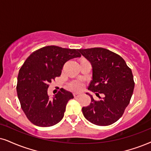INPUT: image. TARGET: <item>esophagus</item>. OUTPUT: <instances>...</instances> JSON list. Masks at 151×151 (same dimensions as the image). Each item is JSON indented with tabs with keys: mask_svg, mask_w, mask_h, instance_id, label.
I'll list each match as a JSON object with an SVG mask.
<instances>
[{
	"mask_svg": "<svg viewBox=\"0 0 151 151\" xmlns=\"http://www.w3.org/2000/svg\"><path fill=\"white\" fill-rule=\"evenodd\" d=\"M81 93H74V97L75 98H79L80 96H81Z\"/></svg>",
	"mask_w": 151,
	"mask_h": 151,
	"instance_id": "obj_1",
	"label": "esophagus"
}]
</instances>
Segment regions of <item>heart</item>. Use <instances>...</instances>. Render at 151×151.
<instances>
[{"label":"heart","mask_w":151,"mask_h":151,"mask_svg":"<svg viewBox=\"0 0 151 151\" xmlns=\"http://www.w3.org/2000/svg\"><path fill=\"white\" fill-rule=\"evenodd\" d=\"M83 87V82L81 80H76L70 83V88L74 91H80Z\"/></svg>","instance_id":"1"}]
</instances>
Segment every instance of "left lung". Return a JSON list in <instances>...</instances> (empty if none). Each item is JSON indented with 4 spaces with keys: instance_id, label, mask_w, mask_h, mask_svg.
Returning a JSON list of instances; mask_svg holds the SVG:
<instances>
[{
    "instance_id": "obj_1",
    "label": "left lung",
    "mask_w": 151,
    "mask_h": 151,
    "mask_svg": "<svg viewBox=\"0 0 151 151\" xmlns=\"http://www.w3.org/2000/svg\"><path fill=\"white\" fill-rule=\"evenodd\" d=\"M79 51L92 65L93 78L88 89L100 99L95 100L87 93L91 102L82 108V113L95 125H111L123 116L132 95L134 82L132 70L122 57L108 49L92 48ZM99 93L104 94V98L100 97Z\"/></svg>"
}]
</instances>
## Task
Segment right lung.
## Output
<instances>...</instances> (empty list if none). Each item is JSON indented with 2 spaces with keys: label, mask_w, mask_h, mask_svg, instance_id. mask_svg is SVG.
Masks as SVG:
<instances>
[{
  "label": "right lung",
  "mask_w": 151,
  "mask_h": 151,
  "mask_svg": "<svg viewBox=\"0 0 151 151\" xmlns=\"http://www.w3.org/2000/svg\"><path fill=\"white\" fill-rule=\"evenodd\" d=\"M79 57L77 49L48 46L33 52L24 62L17 77V92L24 114L34 125L53 126L63 118L67 103L73 95L61 88L50 98L49 85L60 77L68 60Z\"/></svg>",
  "instance_id": "add662e5"
}]
</instances>
